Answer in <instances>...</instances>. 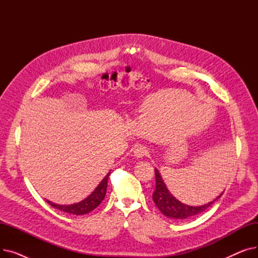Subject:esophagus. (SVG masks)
Segmentation results:
<instances>
[{
  "label": "esophagus",
  "mask_w": 258,
  "mask_h": 258,
  "mask_svg": "<svg viewBox=\"0 0 258 258\" xmlns=\"http://www.w3.org/2000/svg\"><path fill=\"white\" fill-rule=\"evenodd\" d=\"M147 154H148V151L146 150V147H144V146H138L136 150L134 151V156H135V158H137V159H142Z\"/></svg>",
  "instance_id": "1"
}]
</instances>
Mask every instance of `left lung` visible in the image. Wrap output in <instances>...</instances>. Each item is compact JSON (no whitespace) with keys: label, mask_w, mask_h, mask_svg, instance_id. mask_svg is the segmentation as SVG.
Returning <instances> with one entry per match:
<instances>
[{"label":"left lung","mask_w":258,"mask_h":258,"mask_svg":"<svg viewBox=\"0 0 258 258\" xmlns=\"http://www.w3.org/2000/svg\"><path fill=\"white\" fill-rule=\"evenodd\" d=\"M155 174H156V189H155V192L153 194V200L158 209L169 219L185 220L188 218H191V216H195L197 214H200L203 211H205L208 207H210L213 203L218 199H220L224 194L223 191L218 198L214 199L211 202L206 203L204 205L190 206L180 202L169 192L157 168H155Z\"/></svg>","instance_id":"obj_1"}]
</instances>
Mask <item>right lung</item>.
I'll use <instances>...</instances> for the list:
<instances>
[{"label": "right lung", "mask_w": 258, "mask_h": 258, "mask_svg": "<svg viewBox=\"0 0 258 258\" xmlns=\"http://www.w3.org/2000/svg\"><path fill=\"white\" fill-rule=\"evenodd\" d=\"M110 172H108L105 175V177L102 179V181L98 184V186L96 188H95V190L89 197H87L83 201L75 203V204L58 205V204H54V203H52L50 201H47V202L52 207L59 209L61 211H64L67 213H71V214H74V215L87 214V213L91 212L92 210L96 208L102 202V200L104 199L105 194H106L107 179H108V175H110Z\"/></svg>", "instance_id": "obj_1"}]
</instances>
